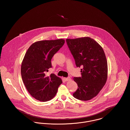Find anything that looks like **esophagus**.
Masks as SVG:
<instances>
[{"instance_id": "esophagus-1", "label": "esophagus", "mask_w": 130, "mask_h": 130, "mask_svg": "<svg viewBox=\"0 0 130 130\" xmlns=\"http://www.w3.org/2000/svg\"><path fill=\"white\" fill-rule=\"evenodd\" d=\"M64 79L65 80V81H68V80H70L71 79V78L70 77H64Z\"/></svg>"}]
</instances>
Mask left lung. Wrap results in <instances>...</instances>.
Returning <instances> with one entry per match:
<instances>
[{
	"label": "left lung",
	"mask_w": 130,
	"mask_h": 130,
	"mask_svg": "<svg viewBox=\"0 0 130 130\" xmlns=\"http://www.w3.org/2000/svg\"><path fill=\"white\" fill-rule=\"evenodd\" d=\"M67 44L76 67L82 66L80 77H74L78 88L73 96L81 101L96 96L105 85L108 65L104 51L99 43L90 37L67 39Z\"/></svg>",
	"instance_id": "1"
}]
</instances>
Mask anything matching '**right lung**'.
Segmentation results:
<instances>
[{"mask_svg": "<svg viewBox=\"0 0 130 130\" xmlns=\"http://www.w3.org/2000/svg\"><path fill=\"white\" fill-rule=\"evenodd\" d=\"M64 43L62 39L38 41L31 45L24 56L21 68L22 80L29 94L39 101L52 100L62 83L55 74L47 76L46 73L52 67V58Z\"/></svg>", "mask_w": 130, "mask_h": 130, "instance_id": "obj_1", "label": "right lung"}]
</instances>
